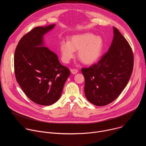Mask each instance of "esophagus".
I'll list each match as a JSON object with an SVG mask.
<instances>
[{"instance_id":"obj_1","label":"esophagus","mask_w":146,"mask_h":146,"mask_svg":"<svg viewBox=\"0 0 146 146\" xmlns=\"http://www.w3.org/2000/svg\"><path fill=\"white\" fill-rule=\"evenodd\" d=\"M70 72H71V73H72L73 74H76V73H78V70L74 69H70Z\"/></svg>"}]
</instances>
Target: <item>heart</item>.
I'll list each match as a JSON object with an SVG mask.
<instances>
[{
  "label": "heart",
  "instance_id": "b5f03b06",
  "mask_svg": "<svg viewBox=\"0 0 146 146\" xmlns=\"http://www.w3.org/2000/svg\"><path fill=\"white\" fill-rule=\"evenodd\" d=\"M103 48V41L101 37L86 33L72 36L69 42L62 40L59 44L61 59L68 64L77 51L79 60L85 65H91L99 58Z\"/></svg>",
  "mask_w": 146,
  "mask_h": 146
}]
</instances>
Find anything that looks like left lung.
Instances as JSON below:
<instances>
[{
  "label": "left lung",
  "instance_id": "left-lung-1",
  "mask_svg": "<svg viewBox=\"0 0 146 146\" xmlns=\"http://www.w3.org/2000/svg\"><path fill=\"white\" fill-rule=\"evenodd\" d=\"M114 36L108 51L96 64L82 68L84 93L93 105L103 106L114 101L125 88L133 67V54L127 40L113 27Z\"/></svg>",
  "mask_w": 146,
  "mask_h": 146
}]
</instances>
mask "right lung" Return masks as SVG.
Wrapping results in <instances>:
<instances>
[{
	"mask_svg": "<svg viewBox=\"0 0 146 146\" xmlns=\"http://www.w3.org/2000/svg\"><path fill=\"white\" fill-rule=\"evenodd\" d=\"M55 24L35 28L18 42L14 54L16 80L25 95L35 103L50 106L59 99L70 74L54 52L45 47L43 36Z\"/></svg>",
	"mask_w": 146,
	"mask_h": 146,
	"instance_id": "add662e5",
	"label": "right lung"
}]
</instances>
